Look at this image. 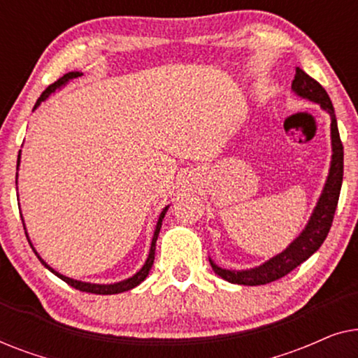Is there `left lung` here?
<instances>
[{"label": "left lung", "instance_id": "8db88e82", "mask_svg": "<svg viewBox=\"0 0 358 358\" xmlns=\"http://www.w3.org/2000/svg\"><path fill=\"white\" fill-rule=\"evenodd\" d=\"M292 91L301 99L316 102L324 112L331 117V164L329 173H327L324 187L321 190L320 199H317L316 207L313 208V213L301 233L283 249L277 256L262 262L261 266L252 268H243V271H231V268H223L218 264L208 257L210 266L213 272L223 280L229 283H238V285H266L278 278L285 277L288 272L296 268L300 264L313 256L329 233L332 218H334L337 200H339L341 187H342V176H344V146H342L339 129H337V120L334 114V107L320 83L308 76L301 68H296L295 80L292 81Z\"/></svg>", "mask_w": 358, "mask_h": 358}]
</instances>
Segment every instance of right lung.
Returning a JSON list of instances; mask_svg holds the SVG:
<instances>
[{
	"mask_svg": "<svg viewBox=\"0 0 358 358\" xmlns=\"http://www.w3.org/2000/svg\"><path fill=\"white\" fill-rule=\"evenodd\" d=\"M83 73H80V71H70V73H66V75H63L60 80L58 81H55L53 83V85H50L47 87L45 91L42 92V96L38 97L37 99V102H36V106H34V110L37 109L38 106L42 104L43 101H47L48 97L52 96V92H55L57 90H60L62 86H65L68 81L70 80H73V78H78V76H81ZM19 164H21V151H19V155H17V171H19ZM16 184H17V174H16ZM168 208H169V205H166V207L163 208V212L159 213V218H158V223H156V227H155V233H153V239H151V246H150V252H148V257H146V261H145V264H143V267L140 268L138 272L136 273H134V275L131 277H129V278H125V280H120V282H115V283H91V282H83V280H76V278H71V277H66V275H63V273H60V272H57L55 268L53 267H50L48 266V264L43 261V259L38 256V252L36 251V248L32 246V241L31 239H29V234H27V228H26V223H24V229H26V236H27V241H29V244H31V248H32V251L36 252V256L38 257V261L42 262V266L43 267H47L48 271H50L52 273H55V275L58 277V278H62L63 282H66L68 285L70 287H73V288H76V290H80V292H87V293H96V295H115V293H122V292H127V290H131V288H135L136 285H140L141 282L145 280L146 277H148V273H150V271H151V267H153V262H155V251H156V239H158V236H159V229H161V224H163V218H164V215H166V212H168ZM21 218H22V215H21ZM24 220V218H22Z\"/></svg>",
	"mask_w": 358,
	"mask_h": 358,
	"instance_id": "1",
	"label": "right lung"
}]
</instances>
